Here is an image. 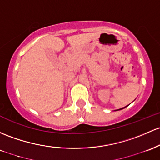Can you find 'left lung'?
Wrapping results in <instances>:
<instances>
[{
	"label": "left lung",
	"mask_w": 160,
	"mask_h": 160,
	"mask_svg": "<svg viewBox=\"0 0 160 160\" xmlns=\"http://www.w3.org/2000/svg\"><path fill=\"white\" fill-rule=\"evenodd\" d=\"M127 106H125V107H127ZM125 107H124V108H120V109H118V110H122V109H123V108H125ZM118 110H115V111H118Z\"/></svg>",
	"instance_id": "obj_1"
}]
</instances>
